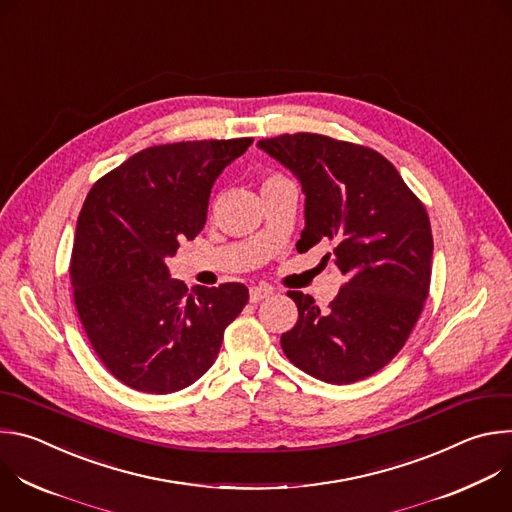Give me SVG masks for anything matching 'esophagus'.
Listing matches in <instances>:
<instances>
[{"label":"esophagus","instance_id":"34e87169","mask_svg":"<svg viewBox=\"0 0 512 512\" xmlns=\"http://www.w3.org/2000/svg\"><path fill=\"white\" fill-rule=\"evenodd\" d=\"M271 294H273L271 287H267V285H253L251 291H249V300H251L253 304H257V302L269 298Z\"/></svg>","mask_w":512,"mask_h":512}]
</instances>
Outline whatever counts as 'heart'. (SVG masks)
I'll list each match as a JSON object with an SVG mask.
<instances>
[{
    "label": "heart",
    "mask_w": 512,
    "mask_h": 512,
    "mask_svg": "<svg viewBox=\"0 0 512 512\" xmlns=\"http://www.w3.org/2000/svg\"><path fill=\"white\" fill-rule=\"evenodd\" d=\"M275 178H279V176H271V178H267L265 182H269V180H275Z\"/></svg>",
    "instance_id": "heart-1"
}]
</instances>
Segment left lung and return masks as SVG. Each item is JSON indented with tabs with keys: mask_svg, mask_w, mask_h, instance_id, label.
<instances>
[{
	"mask_svg": "<svg viewBox=\"0 0 512 512\" xmlns=\"http://www.w3.org/2000/svg\"><path fill=\"white\" fill-rule=\"evenodd\" d=\"M259 148L294 172L306 194L298 251L332 243L324 257L346 277L320 310L287 291L296 326L281 348L298 369L332 385L367 379L407 342L429 294L433 237L423 202L395 166L364 145L320 133L261 139Z\"/></svg>",
	"mask_w": 512,
	"mask_h": 512,
	"instance_id": "obj_1",
	"label": "left lung"
}]
</instances>
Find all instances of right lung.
<instances>
[{
    "label": "right lung",
    "instance_id": "1",
    "mask_svg": "<svg viewBox=\"0 0 512 512\" xmlns=\"http://www.w3.org/2000/svg\"><path fill=\"white\" fill-rule=\"evenodd\" d=\"M251 143L154 145L87 194L70 255L72 298L105 369L135 391L168 395L198 381L249 302L243 283L198 285L190 294L166 259L202 231L214 180Z\"/></svg>",
    "mask_w": 512,
    "mask_h": 512
}]
</instances>
